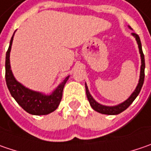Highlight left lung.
<instances>
[{
	"label": "left lung",
	"mask_w": 151,
	"mask_h": 151,
	"mask_svg": "<svg viewBox=\"0 0 151 151\" xmlns=\"http://www.w3.org/2000/svg\"><path fill=\"white\" fill-rule=\"evenodd\" d=\"M128 28L130 29H132V28L130 26H128ZM132 35L134 37L137 44H138V47H139V54H140L141 58V66H140V74H139V83L138 85L136 86V88L134 90V92L131 94V95L128 97L126 101L122 102L118 105L116 106H104L102 104H100L99 102H97L95 99L93 98V96L90 95L89 91H88V86L85 83V89H86V95L88 98L90 106L95 110V111L101 113V114L106 115H117L119 113L122 112L123 111H125L128 108V106L133 103V101L136 99V97L139 95V92H140L141 88L144 84V80H145V56L142 50V45H141L140 39L138 35H136L135 33H132Z\"/></svg>",
	"instance_id": "left-lung-1"
}]
</instances>
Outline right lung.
Masks as SVG:
<instances>
[{"label": "right lung", "instance_id": "add662e5", "mask_svg": "<svg viewBox=\"0 0 151 151\" xmlns=\"http://www.w3.org/2000/svg\"><path fill=\"white\" fill-rule=\"evenodd\" d=\"M14 34L11 39L9 48L6 54V82L7 88L17 104L28 113L36 116L50 114L58 107L63 97V88L69 76L66 77L49 95L32 90L18 82L12 72L10 65V52Z\"/></svg>", "mask_w": 151, "mask_h": 151}]
</instances>
